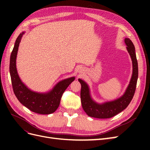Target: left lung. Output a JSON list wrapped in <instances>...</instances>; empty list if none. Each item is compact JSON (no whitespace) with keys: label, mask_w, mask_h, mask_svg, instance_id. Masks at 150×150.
Segmentation results:
<instances>
[{"label":"left lung","mask_w":150,"mask_h":150,"mask_svg":"<svg viewBox=\"0 0 150 150\" xmlns=\"http://www.w3.org/2000/svg\"><path fill=\"white\" fill-rule=\"evenodd\" d=\"M126 49L131 57L133 64V73L125 93L115 100L98 103L95 101L91 95L88 84L83 79L78 81L81 84V101L84 111L89 116L99 119L110 118L123 111L132 100L137 87L138 77V67L135 48L133 43L129 38L125 39Z\"/></svg>","instance_id":"1"}]
</instances>
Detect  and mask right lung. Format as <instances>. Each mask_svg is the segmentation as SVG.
I'll return each mask as SVG.
<instances>
[{
    "label": "right lung",
    "mask_w": 150,
    "mask_h": 150,
    "mask_svg": "<svg viewBox=\"0 0 150 150\" xmlns=\"http://www.w3.org/2000/svg\"><path fill=\"white\" fill-rule=\"evenodd\" d=\"M25 32L18 36L13 46L10 58V75L12 88L19 102L31 111L40 115H49L56 111L59 106L62 94L69 85L74 81L75 77L62 80L46 93H38L29 89L18 74L16 67V58L18 49Z\"/></svg>",
    "instance_id": "obj_1"
}]
</instances>
